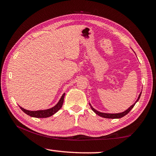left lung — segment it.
Wrapping results in <instances>:
<instances>
[{"label": "left lung", "instance_id": "obj_1", "mask_svg": "<svg viewBox=\"0 0 156 156\" xmlns=\"http://www.w3.org/2000/svg\"><path fill=\"white\" fill-rule=\"evenodd\" d=\"M141 93H142V92H141ZM141 93L140 94L139 96H138V98L137 99L136 102H135V103H134L133 105H131V106L130 107H129L127 110H126L125 112H122V113H101V112H98V111H96V109H94V108L91 106V105H90V107H91V109L93 110L94 112L95 113H96L97 115L101 116V117L106 118H113V119H114V118H122L123 116H125V115L127 114V113H128L129 112H130V111H131L132 109H133V107H134V105H135L136 102L138 101L140 97V96H141Z\"/></svg>", "mask_w": 156, "mask_h": 156}]
</instances>
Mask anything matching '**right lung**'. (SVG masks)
<instances>
[{
	"instance_id": "add662e5",
	"label": "right lung",
	"mask_w": 156,
	"mask_h": 156,
	"mask_svg": "<svg viewBox=\"0 0 156 156\" xmlns=\"http://www.w3.org/2000/svg\"><path fill=\"white\" fill-rule=\"evenodd\" d=\"M65 94H63L61 98H60L59 102H58V104L56 105V106L51 108V109H46V110H41V111H29V110L23 109V108H22L21 107H20V108L23 112H25L26 114H27L28 115L31 116V117H34V118L49 117V116H51L52 115H54V113H56L60 109V108L62 107L63 102H64Z\"/></svg>"
}]
</instances>
